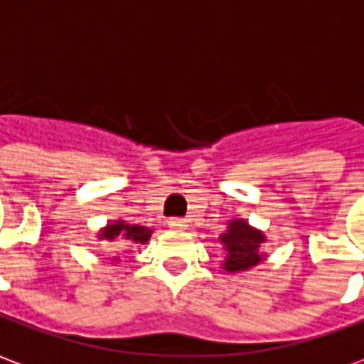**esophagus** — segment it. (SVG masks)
Masks as SVG:
<instances>
[{"label": "esophagus", "instance_id": "esophagus-1", "mask_svg": "<svg viewBox=\"0 0 364 364\" xmlns=\"http://www.w3.org/2000/svg\"><path fill=\"white\" fill-rule=\"evenodd\" d=\"M167 225H169V228H173V230H185L187 228V223L183 218H169Z\"/></svg>", "mask_w": 364, "mask_h": 364}]
</instances>
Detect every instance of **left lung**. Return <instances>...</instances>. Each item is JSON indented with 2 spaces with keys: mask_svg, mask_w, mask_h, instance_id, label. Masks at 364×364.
Returning a JSON list of instances; mask_svg holds the SVG:
<instances>
[{
  "mask_svg": "<svg viewBox=\"0 0 364 364\" xmlns=\"http://www.w3.org/2000/svg\"><path fill=\"white\" fill-rule=\"evenodd\" d=\"M220 242L225 244L226 248V260L225 270L226 272H240L248 270L262 262L260 244L264 242V235L260 230H256L248 225L246 220H230L228 230L225 235H220Z\"/></svg>",
  "mask_w": 364,
  "mask_h": 364,
  "instance_id": "obj_1",
  "label": "left lung"
}]
</instances>
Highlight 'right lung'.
<instances>
[{
  "mask_svg": "<svg viewBox=\"0 0 364 364\" xmlns=\"http://www.w3.org/2000/svg\"><path fill=\"white\" fill-rule=\"evenodd\" d=\"M151 236V230L147 226L139 225H126L124 220H116L104 228L102 232L98 235V238H104L108 242H114V240H126V242H139L146 244ZM116 260V258H114Z\"/></svg>",
  "mask_w": 364,
  "mask_h": 364,
  "instance_id": "1",
  "label": "right lung"
}]
</instances>
